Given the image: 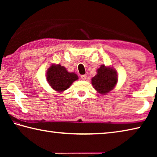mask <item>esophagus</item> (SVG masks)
I'll return each mask as SVG.
<instances>
[{"label":"esophagus","instance_id":"esophagus-1","mask_svg":"<svg viewBox=\"0 0 157 157\" xmlns=\"http://www.w3.org/2000/svg\"><path fill=\"white\" fill-rule=\"evenodd\" d=\"M80 78L82 79H83V80H85V79H86V75H82L80 76Z\"/></svg>","mask_w":157,"mask_h":157}]
</instances>
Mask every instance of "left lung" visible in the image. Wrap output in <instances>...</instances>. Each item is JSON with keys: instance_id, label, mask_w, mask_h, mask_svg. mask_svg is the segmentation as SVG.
Segmentation results:
<instances>
[{"instance_id": "1", "label": "left lung", "mask_w": 157, "mask_h": 157, "mask_svg": "<svg viewBox=\"0 0 157 157\" xmlns=\"http://www.w3.org/2000/svg\"><path fill=\"white\" fill-rule=\"evenodd\" d=\"M118 81L116 71L113 68L102 65L97 74L91 79L94 88L100 94H106L113 90Z\"/></svg>"}]
</instances>
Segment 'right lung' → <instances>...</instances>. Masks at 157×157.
<instances>
[{
    "label": "right lung",
    "mask_w": 157,
    "mask_h": 157,
    "mask_svg": "<svg viewBox=\"0 0 157 157\" xmlns=\"http://www.w3.org/2000/svg\"><path fill=\"white\" fill-rule=\"evenodd\" d=\"M46 74V79L50 86L58 92L65 91L78 79V76L75 73H68L64 66L60 64L50 66Z\"/></svg>",
    "instance_id": "obj_1"
}]
</instances>
